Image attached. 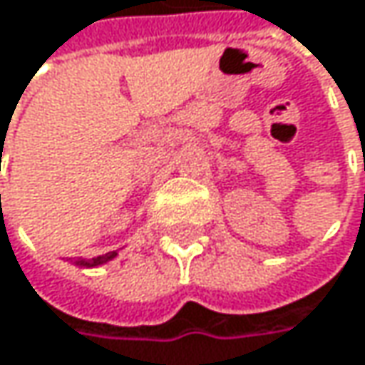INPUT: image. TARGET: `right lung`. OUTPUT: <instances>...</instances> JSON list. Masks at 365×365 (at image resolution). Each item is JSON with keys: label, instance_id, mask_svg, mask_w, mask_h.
I'll return each instance as SVG.
<instances>
[{"label": "right lung", "instance_id": "1", "mask_svg": "<svg viewBox=\"0 0 365 365\" xmlns=\"http://www.w3.org/2000/svg\"><path fill=\"white\" fill-rule=\"evenodd\" d=\"M115 254H110V255H101V257H95V259H91V262H80L82 266H99V264H103V262H108L111 259Z\"/></svg>", "mask_w": 365, "mask_h": 365}]
</instances>
